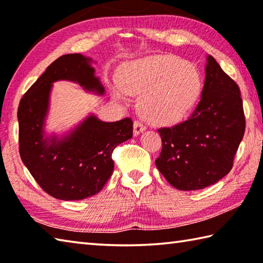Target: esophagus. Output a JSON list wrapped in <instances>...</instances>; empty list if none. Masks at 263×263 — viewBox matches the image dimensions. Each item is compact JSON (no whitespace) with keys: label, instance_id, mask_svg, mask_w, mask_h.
<instances>
[{"label":"esophagus","instance_id":"obj_1","mask_svg":"<svg viewBox=\"0 0 263 263\" xmlns=\"http://www.w3.org/2000/svg\"><path fill=\"white\" fill-rule=\"evenodd\" d=\"M145 129H146L145 124H143V123L140 122V121H135L134 122V135L135 136L141 134V133H143Z\"/></svg>","mask_w":263,"mask_h":263}]
</instances>
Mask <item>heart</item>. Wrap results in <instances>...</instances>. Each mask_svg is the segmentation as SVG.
<instances>
[{
  "label": "heart",
  "mask_w": 263,
  "mask_h": 263,
  "mask_svg": "<svg viewBox=\"0 0 263 263\" xmlns=\"http://www.w3.org/2000/svg\"><path fill=\"white\" fill-rule=\"evenodd\" d=\"M202 82L193 63L168 55L136 59L119 71V85L112 87L117 100L141 96L143 117L160 126L176 124L187 117L201 93Z\"/></svg>",
  "instance_id": "b5f03b06"
}]
</instances>
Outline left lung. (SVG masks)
<instances>
[{"label":"left lung","instance_id":"left-lung-1","mask_svg":"<svg viewBox=\"0 0 263 263\" xmlns=\"http://www.w3.org/2000/svg\"><path fill=\"white\" fill-rule=\"evenodd\" d=\"M200 103L185 122L162 128L163 149L156 166L179 191L202 190L231 171L245 133L237 83L208 55Z\"/></svg>","mask_w":263,"mask_h":263}]
</instances>
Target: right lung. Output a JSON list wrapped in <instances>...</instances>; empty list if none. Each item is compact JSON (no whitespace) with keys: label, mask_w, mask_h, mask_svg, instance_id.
I'll return each instance as SVG.
<instances>
[{"label":"right lung","mask_w":263,"mask_h":263,"mask_svg":"<svg viewBox=\"0 0 263 263\" xmlns=\"http://www.w3.org/2000/svg\"><path fill=\"white\" fill-rule=\"evenodd\" d=\"M92 63L96 61L82 54L62 55L46 68L18 106L21 158L39 186L59 200H84L99 193L113 173L114 148L133 137L129 118L105 122L95 113L66 132L46 130L55 82H72L90 93L105 95Z\"/></svg>","instance_id":"add662e5"}]
</instances>
